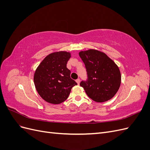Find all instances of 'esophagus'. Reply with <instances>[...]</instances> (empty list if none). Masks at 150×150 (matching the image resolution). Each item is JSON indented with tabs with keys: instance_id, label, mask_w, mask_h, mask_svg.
I'll return each mask as SVG.
<instances>
[{
	"instance_id": "esophagus-1",
	"label": "esophagus",
	"mask_w": 150,
	"mask_h": 150,
	"mask_svg": "<svg viewBox=\"0 0 150 150\" xmlns=\"http://www.w3.org/2000/svg\"><path fill=\"white\" fill-rule=\"evenodd\" d=\"M76 83H78V84H79V83H80V79H77L76 80Z\"/></svg>"
}]
</instances>
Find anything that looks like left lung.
<instances>
[{
    "label": "left lung",
    "mask_w": 150,
    "mask_h": 150,
    "mask_svg": "<svg viewBox=\"0 0 150 150\" xmlns=\"http://www.w3.org/2000/svg\"><path fill=\"white\" fill-rule=\"evenodd\" d=\"M79 55L83 61L88 78L80 86L93 101L102 103L111 99L118 91L121 73L118 67L106 54L97 50L81 51Z\"/></svg>",
    "instance_id": "left-lung-1"
}]
</instances>
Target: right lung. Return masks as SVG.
<instances>
[{"label": "right lung", "instance_id": "obj_1", "mask_svg": "<svg viewBox=\"0 0 150 150\" xmlns=\"http://www.w3.org/2000/svg\"><path fill=\"white\" fill-rule=\"evenodd\" d=\"M71 54L66 51L49 54L40 62L34 76L38 93L44 100L54 104L64 102L69 96L76 81L70 77L66 64Z\"/></svg>", "mask_w": 150, "mask_h": 150}]
</instances>
